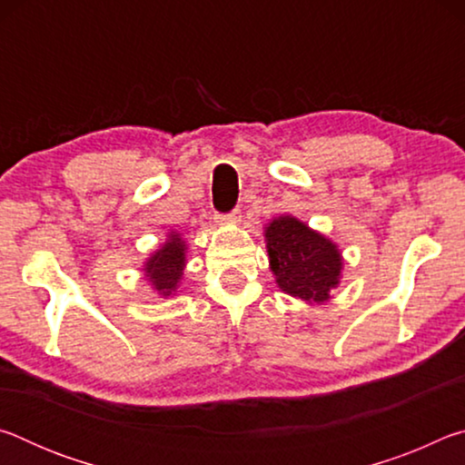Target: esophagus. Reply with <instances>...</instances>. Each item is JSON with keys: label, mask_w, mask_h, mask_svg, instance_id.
Masks as SVG:
<instances>
[{"label": "esophagus", "mask_w": 465, "mask_h": 465, "mask_svg": "<svg viewBox=\"0 0 465 465\" xmlns=\"http://www.w3.org/2000/svg\"><path fill=\"white\" fill-rule=\"evenodd\" d=\"M242 222V213L240 211H233V213L219 217V225H238Z\"/></svg>", "instance_id": "esophagus-1"}]
</instances>
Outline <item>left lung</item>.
Masks as SVG:
<instances>
[{
  "instance_id": "left-lung-1",
  "label": "left lung",
  "mask_w": 465,
  "mask_h": 465,
  "mask_svg": "<svg viewBox=\"0 0 465 465\" xmlns=\"http://www.w3.org/2000/svg\"><path fill=\"white\" fill-rule=\"evenodd\" d=\"M264 243L269 269L282 293L308 305L332 299L344 271L334 240L293 215H279L264 225Z\"/></svg>"
}]
</instances>
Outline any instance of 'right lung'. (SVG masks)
<instances>
[{"mask_svg":"<svg viewBox=\"0 0 465 465\" xmlns=\"http://www.w3.org/2000/svg\"><path fill=\"white\" fill-rule=\"evenodd\" d=\"M186 254L188 243L183 238V233L170 230L166 233V240H163L160 246L145 258L143 264H141L143 279L152 285V289L160 297L178 295V289L183 285L184 269L188 262Z\"/></svg>","mask_w":465,"mask_h":465,"instance_id":"1","label":"right lung"}]
</instances>
